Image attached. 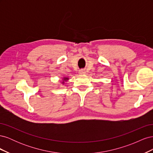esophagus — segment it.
I'll return each instance as SVG.
<instances>
[{
    "label": "esophagus",
    "mask_w": 153,
    "mask_h": 153,
    "mask_svg": "<svg viewBox=\"0 0 153 153\" xmlns=\"http://www.w3.org/2000/svg\"><path fill=\"white\" fill-rule=\"evenodd\" d=\"M79 73L81 74V75H84V74L86 73V71H85V70H84V69H80V70L79 71Z\"/></svg>",
    "instance_id": "obj_1"
}]
</instances>
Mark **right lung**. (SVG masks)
Here are the masks:
<instances>
[{
  "label": "right lung",
  "mask_w": 153,
  "mask_h": 153,
  "mask_svg": "<svg viewBox=\"0 0 153 153\" xmlns=\"http://www.w3.org/2000/svg\"><path fill=\"white\" fill-rule=\"evenodd\" d=\"M68 80V78H66V77H64V78H63V82H62V83H64V81H67Z\"/></svg>",
  "instance_id": "obj_1"
}]
</instances>
